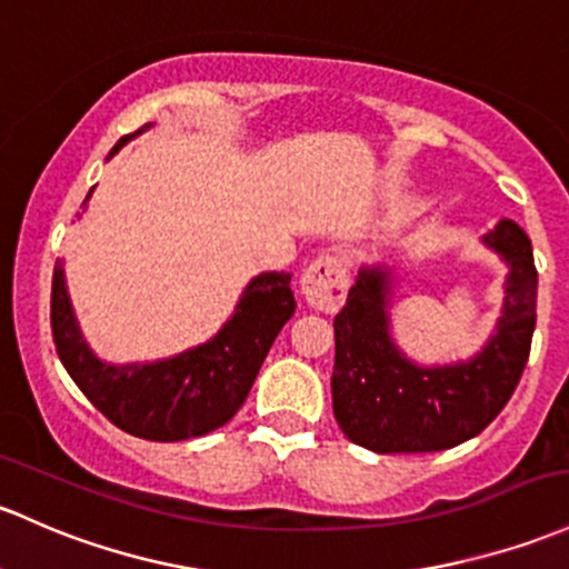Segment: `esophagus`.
Returning <instances> with one entry per match:
<instances>
[{
    "label": "esophagus",
    "instance_id": "esophagus-1",
    "mask_svg": "<svg viewBox=\"0 0 569 569\" xmlns=\"http://www.w3.org/2000/svg\"><path fill=\"white\" fill-rule=\"evenodd\" d=\"M349 269L340 256H321L302 274V295L308 305L325 313H335L343 305Z\"/></svg>",
    "mask_w": 569,
    "mask_h": 569
}]
</instances>
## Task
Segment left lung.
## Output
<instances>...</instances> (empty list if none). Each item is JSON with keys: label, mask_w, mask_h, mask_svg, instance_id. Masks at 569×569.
<instances>
[{"label": "left lung", "mask_w": 569, "mask_h": 569, "mask_svg": "<svg viewBox=\"0 0 569 569\" xmlns=\"http://www.w3.org/2000/svg\"><path fill=\"white\" fill-rule=\"evenodd\" d=\"M486 242L510 264L496 335L475 360L420 368L390 340V272L362 269L335 316L332 411L340 430L365 450L439 452L496 420L516 392L537 321V267L529 237L501 220Z\"/></svg>", "instance_id": "1"}]
</instances>
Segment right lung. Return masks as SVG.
Wrapping results in <instances>:
<instances>
[{
	"label": "right lung",
	"instance_id": "1",
	"mask_svg": "<svg viewBox=\"0 0 569 569\" xmlns=\"http://www.w3.org/2000/svg\"><path fill=\"white\" fill-rule=\"evenodd\" d=\"M130 139L133 133L122 136L111 154ZM289 283V272H264L250 280L223 330L174 360L106 365L81 340L62 261H57L51 280L53 346L89 403L124 433L149 441L193 439L226 426L244 403L269 346L295 316Z\"/></svg>",
	"mask_w": 569,
	"mask_h": 569
}]
</instances>
